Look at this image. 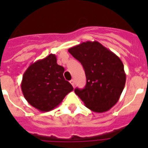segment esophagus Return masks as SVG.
Returning a JSON list of instances; mask_svg holds the SVG:
<instances>
[{
  "label": "esophagus",
  "instance_id": "34e87169",
  "mask_svg": "<svg viewBox=\"0 0 148 148\" xmlns=\"http://www.w3.org/2000/svg\"><path fill=\"white\" fill-rule=\"evenodd\" d=\"M70 83L71 84V85L73 86V87H74V85H75V83H74V80H71V81H70Z\"/></svg>",
  "mask_w": 148,
  "mask_h": 148
}]
</instances>
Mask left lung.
<instances>
[{
  "label": "left lung",
  "mask_w": 148,
  "mask_h": 148,
  "mask_svg": "<svg viewBox=\"0 0 148 148\" xmlns=\"http://www.w3.org/2000/svg\"><path fill=\"white\" fill-rule=\"evenodd\" d=\"M83 65L87 84L74 92L92 111H108L116 104L124 90V64L112 51L97 41H86L68 49Z\"/></svg>",
  "instance_id": "obj_1"
}]
</instances>
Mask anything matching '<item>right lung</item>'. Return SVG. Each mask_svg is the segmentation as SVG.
I'll use <instances>...</instances> for the list:
<instances>
[{"instance_id": "obj_1", "label": "right lung", "mask_w": 148, "mask_h": 148, "mask_svg": "<svg viewBox=\"0 0 148 148\" xmlns=\"http://www.w3.org/2000/svg\"><path fill=\"white\" fill-rule=\"evenodd\" d=\"M64 68L57 64L55 54L32 63L24 72L21 90L31 106L42 112L53 110L74 90L64 77Z\"/></svg>"}]
</instances>
